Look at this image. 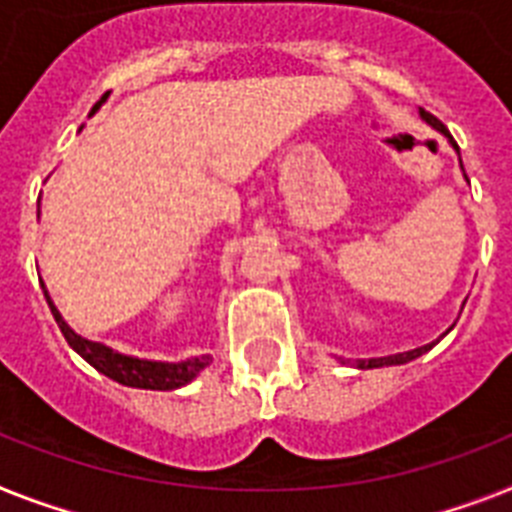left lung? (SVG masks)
I'll use <instances>...</instances> for the list:
<instances>
[{
    "instance_id": "1",
    "label": "left lung",
    "mask_w": 512,
    "mask_h": 512,
    "mask_svg": "<svg viewBox=\"0 0 512 512\" xmlns=\"http://www.w3.org/2000/svg\"><path fill=\"white\" fill-rule=\"evenodd\" d=\"M421 120H426L429 122V125H432L434 130H437V133H442L447 138V141H450V146H453L455 151H458L460 154V149H458V143L453 141V135L447 133V128L445 125H442V122L437 120V117H434V114H429V112H424V109H421ZM460 170H463V162H460ZM463 177H466V172H463ZM468 180V177H466ZM453 329V327H450ZM450 329H447V332H450ZM445 332V335H447ZM442 335V337H445ZM439 340H434V342H429V345H421V348H413V350H405V353H395V356H382V358H358L356 361V369H382V366H400V363H408V361H413V358H418V356H424L426 350H432L434 345H437ZM345 363V361H342Z\"/></svg>"
}]
</instances>
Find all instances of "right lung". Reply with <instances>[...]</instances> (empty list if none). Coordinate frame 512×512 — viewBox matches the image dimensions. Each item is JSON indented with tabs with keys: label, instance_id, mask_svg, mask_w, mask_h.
Here are the masks:
<instances>
[{
	"label": "right lung",
	"instance_id": "obj_1",
	"mask_svg": "<svg viewBox=\"0 0 512 512\" xmlns=\"http://www.w3.org/2000/svg\"><path fill=\"white\" fill-rule=\"evenodd\" d=\"M104 101H107V96L101 101H96V107L91 109V114H94ZM44 295L49 308H52L54 319H57L59 329H62V335H65L67 345H70L83 361L91 363L96 371H101L104 377L125 384V387H138V390H177V387H185L188 382H193V379L211 363V356H193L185 358V361L170 363L146 361V358L117 353V350H112L109 345H104V342H94L86 340V337H80L78 332L62 319V314H59L57 306H54V301L49 298L46 290Z\"/></svg>",
	"mask_w": 512,
	"mask_h": 512
}]
</instances>
